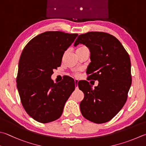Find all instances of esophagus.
I'll return each mask as SVG.
<instances>
[{
	"label": "esophagus",
	"mask_w": 146,
	"mask_h": 146,
	"mask_svg": "<svg viewBox=\"0 0 146 146\" xmlns=\"http://www.w3.org/2000/svg\"><path fill=\"white\" fill-rule=\"evenodd\" d=\"M78 80H75V86H76V88H78Z\"/></svg>",
	"instance_id": "1"
}]
</instances>
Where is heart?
Here are the masks:
<instances>
[{"instance_id":"heart-1","label":"heart","mask_w":146,"mask_h":146,"mask_svg":"<svg viewBox=\"0 0 146 146\" xmlns=\"http://www.w3.org/2000/svg\"><path fill=\"white\" fill-rule=\"evenodd\" d=\"M82 47H84V46H81V47H80V48H82Z\"/></svg>"}]
</instances>
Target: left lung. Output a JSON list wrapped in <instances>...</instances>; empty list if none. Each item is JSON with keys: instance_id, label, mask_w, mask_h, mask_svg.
<instances>
[{"instance_id": "1", "label": "left lung", "mask_w": 146, "mask_h": 146, "mask_svg": "<svg viewBox=\"0 0 146 146\" xmlns=\"http://www.w3.org/2000/svg\"><path fill=\"white\" fill-rule=\"evenodd\" d=\"M78 44L86 45L91 53V62L87 69L89 80L99 82L94 88L86 80L78 86L84 94L80 103L81 113L93 123H107L127 100L131 84L130 58L115 37L103 32L80 34L74 46Z\"/></svg>"}]
</instances>
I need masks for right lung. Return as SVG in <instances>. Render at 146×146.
Listing matches in <instances>:
<instances>
[{"label":"right lung","mask_w":146,"mask_h":146,"mask_svg":"<svg viewBox=\"0 0 146 146\" xmlns=\"http://www.w3.org/2000/svg\"><path fill=\"white\" fill-rule=\"evenodd\" d=\"M77 36L47 31L34 37L23 50L18 64L17 89L26 112L36 121L47 123L59 119L75 90L72 78L68 76L54 84L51 76Z\"/></svg>","instance_id":"obj_1"}]
</instances>
